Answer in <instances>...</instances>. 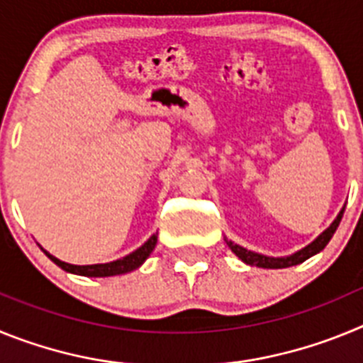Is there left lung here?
<instances>
[{
	"mask_svg": "<svg viewBox=\"0 0 363 363\" xmlns=\"http://www.w3.org/2000/svg\"><path fill=\"white\" fill-rule=\"evenodd\" d=\"M344 211H340V214L336 216V220L333 221L331 227L329 229L323 230L322 234H320L318 238L314 240L311 245H307L306 249H301V251L294 252L293 256H287V258H269V256H264V255H256V252L252 251H247V249H243V247L236 245V243L233 242H227L230 247V251L234 252V255L238 256L242 262H245V264L249 265H256V267H264V269H284V267H291V265H298L301 264V262H306L307 258H311L313 255H316V252H320L323 249V247L329 243V240L333 238V234H335V230L338 229L340 225V220H342V216H344Z\"/></svg>",
	"mask_w": 363,
	"mask_h": 363,
	"instance_id": "obj_1",
	"label": "left lung"
}]
</instances>
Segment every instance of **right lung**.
I'll return each mask as SVG.
<instances>
[{
  "label": "right lung",
  "mask_w": 363,
  "mask_h": 363,
  "mask_svg": "<svg viewBox=\"0 0 363 363\" xmlns=\"http://www.w3.org/2000/svg\"><path fill=\"white\" fill-rule=\"evenodd\" d=\"M156 240L158 236L152 234L145 243H143L140 249H136L134 252L127 255L125 258L116 259V262H111V264H98V265H72V264H65L62 259L54 258L52 255L45 251V255L49 256L52 259L54 264L60 265L63 271L74 272V274H82V277H116V274H123V272H129L138 269L140 265L149 258V255L152 252V249L156 247Z\"/></svg>",
  "instance_id": "right-lung-1"
}]
</instances>
